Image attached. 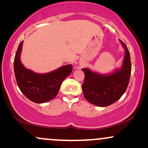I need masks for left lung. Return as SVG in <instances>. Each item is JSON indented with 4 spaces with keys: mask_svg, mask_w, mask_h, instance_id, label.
<instances>
[{
    "mask_svg": "<svg viewBox=\"0 0 148 148\" xmlns=\"http://www.w3.org/2000/svg\"><path fill=\"white\" fill-rule=\"evenodd\" d=\"M125 49V55L120 69H116L109 74H101L83 68L85 74L82 85L84 96L90 103L98 106H107L123 96L130 82L132 64L130 54L126 45L120 40Z\"/></svg>",
    "mask_w": 148,
    "mask_h": 148,
    "instance_id": "obj_1",
    "label": "left lung"
}]
</instances>
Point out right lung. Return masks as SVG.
I'll use <instances>...</instances> for the list:
<instances>
[{
  "instance_id": "right-lung-1",
  "label": "right lung",
  "mask_w": 148,
  "mask_h": 148,
  "mask_svg": "<svg viewBox=\"0 0 148 148\" xmlns=\"http://www.w3.org/2000/svg\"><path fill=\"white\" fill-rule=\"evenodd\" d=\"M23 41L20 42L14 60V74L20 90L35 103H41L53 99L58 93L62 81L72 72V64L62 66L46 74L26 69L20 60Z\"/></svg>"
}]
</instances>
